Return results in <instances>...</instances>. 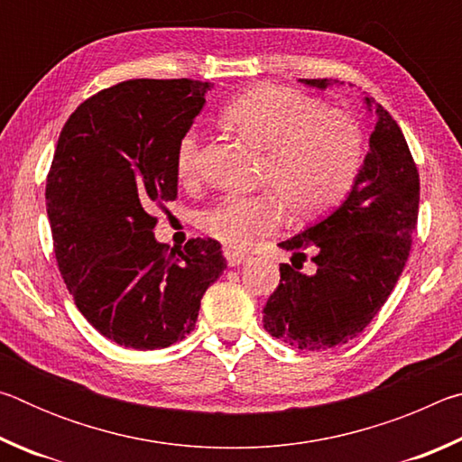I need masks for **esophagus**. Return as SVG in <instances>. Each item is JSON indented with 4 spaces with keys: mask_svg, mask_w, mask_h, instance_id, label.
Returning <instances> with one entry per match:
<instances>
[{
    "mask_svg": "<svg viewBox=\"0 0 462 462\" xmlns=\"http://www.w3.org/2000/svg\"><path fill=\"white\" fill-rule=\"evenodd\" d=\"M224 256H226V263H228L230 267H238V264L248 261V254H246V253H240V250L226 248V250H224Z\"/></svg>",
    "mask_w": 462,
    "mask_h": 462,
    "instance_id": "34e87169",
    "label": "esophagus"
}]
</instances>
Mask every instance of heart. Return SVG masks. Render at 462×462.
<instances>
[{"label": "heart", "mask_w": 462, "mask_h": 462, "mask_svg": "<svg viewBox=\"0 0 462 462\" xmlns=\"http://www.w3.org/2000/svg\"><path fill=\"white\" fill-rule=\"evenodd\" d=\"M224 122L264 152L254 195L228 193L199 214V228L228 246H242L279 222V201L295 217L330 212L350 191L363 162V134L353 118L328 112L300 91L259 85L222 109ZM201 134L191 126L179 138L175 171L183 183L199 177Z\"/></svg>", "instance_id": "b5f03b06"}]
</instances>
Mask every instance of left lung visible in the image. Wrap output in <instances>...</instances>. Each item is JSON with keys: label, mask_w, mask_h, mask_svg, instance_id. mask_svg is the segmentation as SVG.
<instances>
[{"label": "left lung", "mask_w": 462, "mask_h": 462, "mask_svg": "<svg viewBox=\"0 0 462 462\" xmlns=\"http://www.w3.org/2000/svg\"><path fill=\"white\" fill-rule=\"evenodd\" d=\"M326 89L332 79H301ZM336 83V81H334ZM377 124L363 167L342 206L281 248L279 287L263 310V326L300 350H326L361 334L387 301L408 263L418 224L420 175L402 128L373 97ZM317 271L300 273L307 253Z\"/></svg>", "instance_id": "obj_1"}]
</instances>
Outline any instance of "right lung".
Returning <instances> with one entry per match:
<instances>
[{
    "label": "right lung",
    "mask_w": 462,
    "mask_h": 462,
    "mask_svg": "<svg viewBox=\"0 0 462 462\" xmlns=\"http://www.w3.org/2000/svg\"><path fill=\"white\" fill-rule=\"evenodd\" d=\"M212 85L132 79L89 97L60 130L46 179L54 256L85 319L120 346L167 348L198 322L226 269L222 246L154 238V206L177 198L175 148Z\"/></svg>",
    "instance_id": "obj_1"
}]
</instances>
